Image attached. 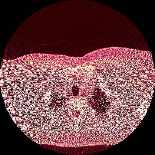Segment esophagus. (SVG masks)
<instances>
[{
  "label": "esophagus",
  "instance_id": "esophagus-1",
  "mask_svg": "<svg viewBox=\"0 0 155 155\" xmlns=\"http://www.w3.org/2000/svg\"><path fill=\"white\" fill-rule=\"evenodd\" d=\"M75 98L78 100V99H80V96H75Z\"/></svg>",
  "mask_w": 155,
  "mask_h": 155
}]
</instances>
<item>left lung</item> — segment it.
Returning <instances> with one entry per match:
<instances>
[{
	"label": "left lung",
	"instance_id": "8db88e82",
	"mask_svg": "<svg viewBox=\"0 0 155 155\" xmlns=\"http://www.w3.org/2000/svg\"><path fill=\"white\" fill-rule=\"evenodd\" d=\"M107 99L109 98L104 96V92L101 89V88H97V89L95 90L93 93L92 96L89 97V101L93 109L96 111L97 113L102 114L104 111L109 109V107H110L111 104L109 105L107 103L110 99L107 100Z\"/></svg>",
	"mask_w": 155,
	"mask_h": 155
}]
</instances>
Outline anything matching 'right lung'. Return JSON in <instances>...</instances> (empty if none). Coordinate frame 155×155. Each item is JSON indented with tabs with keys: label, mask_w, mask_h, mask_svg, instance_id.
I'll return each instance as SVG.
<instances>
[{
	"label": "right lung",
	"mask_w": 155,
	"mask_h": 155,
	"mask_svg": "<svg viewBox=\"0 0 155 155\" xmlns=\"http://www.w3.org/2000/svg\"><path fill=\"white\" fill-rule=\"evenodd\" d=\"M65 101L66 97L64 98L61 96H59V95H58L57 93L56 94L53 93V96L51 97V98L49 100V104H48V106L51 107V108H49V110L51 109L52 111H54L56 110V109H58L59 107H61L64 104ZM46 104H47V102Z\"/></svg>",
	"instance_id": "obj_1"
}]
</instances>
